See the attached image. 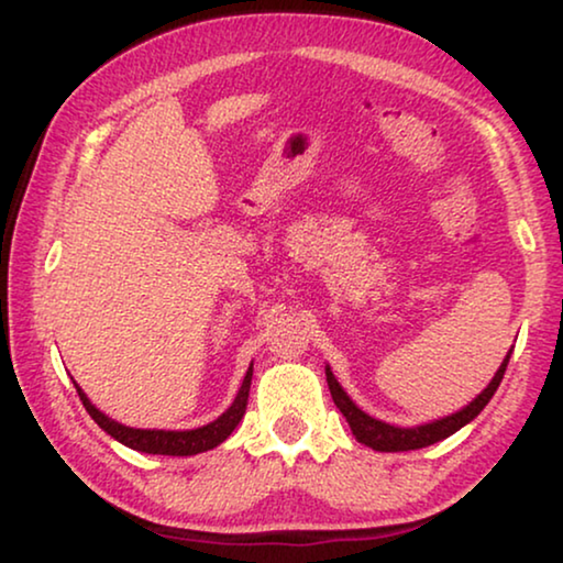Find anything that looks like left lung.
Wrapping results in <instances>:
<instances>
[{"instance_id": "8db88e82", "label": "left lung", "mask_w": 563, "mask_h": 563, "mask_svg": "<svg viewBox=\"0 0 563 563\" xmlns=\"http://www.w3.org/2000/svg\"><path fill=\"white\" fill-rule=\"evenodd\" d=\"M508 362H510V354L500 364V369L495 372L493 383L485 387V393L477 395V398H474L464 410H459V413H454V416L441 418V421L416 426V429H395V426H390V423L375 421V418L362 413V410L350 400V395L342 390V385L336 383V377L331 375L329 367H327V383H329L331 398H334V406L342 410V416L346 418V423H350L354 439H357L360 443H364V446H369L375 451H413V449L431 446V443L451 437V433L470 423L472 418H477L479 410L487 406L497 387H500L505 369H508Z\"/></svg>"}]
</instances>
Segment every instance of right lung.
I'll use <instances>...</instances> for the list:
<instances>
[{
    "mask_svg": "<svg viewBox=\"0 0 563 563\" xmlns=\"http://www.w3.org/2000/svg\"><path fill=\"white\" fill-rule=\"evenodd\" d=\"M250 385H252V364L244 375V383L236 393V398L232 406H229L227 413H221L217 421L209 426H201V429L194 431H142V429H126V426L112 421L101 413L99 408L91 406V400L86 398L81 387L76 385L78 398H81L84 408L89 410V416L97 421L101 429H104L109 437H114L124 446H130L134 451H145V454H165V456H194L201 454V451H209L213 446H219L229 433L236 429V423L242 421L244 410H247V398H250Z\"/></svg>",
    "mask_w": 563,
    "mask_h": 563,
    "instance_id": "add662e5",
    "label": "right lung"
}]
</instances>
